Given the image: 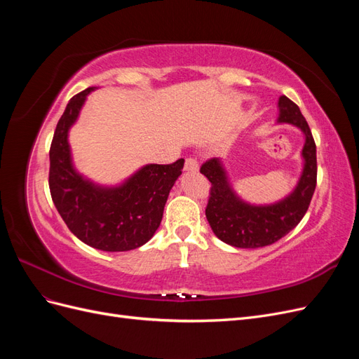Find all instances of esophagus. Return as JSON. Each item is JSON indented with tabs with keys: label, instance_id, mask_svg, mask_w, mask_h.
Segmentation results:
<instances>
[{
	"label": "esophagus",
	"instance_id": "obj_1",
	"mask_svg": "<svg viewBox=\"0 0 359 359\" xmlns=\"http://www.w3.org/2000/svg\"><path fill=\"white\" fill-rule=\"evenodd\" d=\"M184 170H186V172H198L199 170L198 161L194 158H187L186 165H184Z\"/></svg>",
	"mask_w": 359,
	"mask_h": 359
}]
</instances>
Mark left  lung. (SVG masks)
<instances>
[{"label":"left lung","mask_w":359,"mask_h":359,"mask_svg":"<svg viewBox=\"0 0 359 359\" xmlns=\"http://www.w3.org/2000/svg\"><path fill=\"white\" fill-rule=\"evenodd\" d=\"M277 107V124L293 126L304 135L302 169L295 187L285 198L271 203L247 202L233 189L222 158H211L201 168L212 184L206 220L215 236L232 247L257 248L278 241L302 220L316 189V145L306 118L286 95L280 97Z\"/></svg>","instance_id":"left-lung-1"}]
</instances>
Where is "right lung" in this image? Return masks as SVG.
Here are the masks:
<instances>
[{
  "instance_id": "add662e5",
  "label": "right lung",
  "mask_w": 359,
  "mask_h": 359,
  "mask_svg": "<svg viewBox=\"0 0 359 359\" xmlns=\"http://www.w3.org/2000/svg\"><path fill=\"white\" fill-rule=\"evenodd\" d=\"M94 90L91 86L76 94L60 118L49 151V189L76 238L103 252H128L148 243L158 229L184 158L172 165L149 163L115 186L85 177L74 166L69 133Z\"/></svg>"
}]
</instances>
